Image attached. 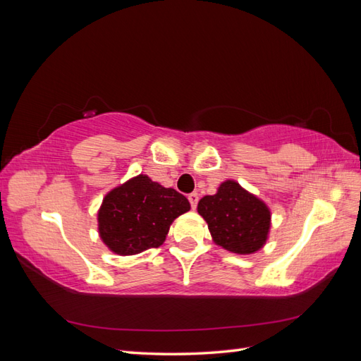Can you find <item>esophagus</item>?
Returning a JSON list of instances; mask_svg holds the SVG:
<instances>
[{
    "instance_id": "esophagus-1",
    "label": "esophagus",
    "mask_w": 361,
    "mask_h": 361,
    "mask_svg": "<svg viewBox=\"0 0 361 361\" xmlns=\"http://www.w3.org/2000/svg\"><path fill=\"white\" fill-rule=\"evenodd\" d=\"M188 198H189V203H190L192 209H195V207H197V204H198L200 195L197 194V192H192V194H189V195H188Z\"/></svg>"
}]
</instances>
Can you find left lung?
<instances>
[{"instance_id":"1","label":"left lung","mask_w":361,"mask_h":361,"mask_svg":"<svg viewBox=\"0 0 361 361\" xmlns=\"http://www.w3.org/2000/svg\"><path fill=\"white\" fill-rule=\"evenodd\" d=\"M198 214L216 245L235 254L257 252L271 228L267 206L232 180L224 181L215 195L201 198Z\"/></svg>"}]
</instances>
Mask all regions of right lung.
<instances>
[{"label":"right lung","mask_w":361,"mask_h":361,"mask_svg":"<svg viewBox=\"0 0 361 361\" xmlns=\"http://www.w3.org/2000/svg\"><path fill=\"white\" fill-rule=\"evenodd\" d=\"M189 209L180 192L138 175L104 197L98 212L99 237L112 252L135 255L161 246L172 221Z\"/></svg>","instance_id":"right-lung-1"}]
</instances>
